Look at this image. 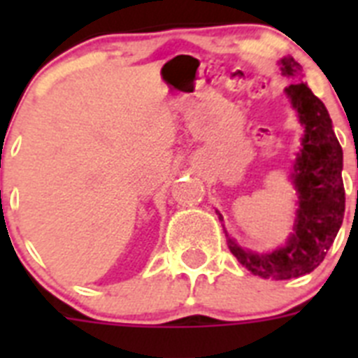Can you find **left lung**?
I'll return each instance as SVG.
<instances>
[{"label": "left lung", "mask_w": 358, "mask_h": 358, "mask_svg": "<svg viewBox=\"0 0 358 358\" xmlns=\"http://www.w3.org/2000/svg\"><path fill=\"white\" fill-rule=\"evenodd\" d=\"M281 75L290 82L285 94L301 123V147L290 170L296 189V217L289 238L281 248L256 252L236 243L224 227L227 245L236 260L255 276L292 280L312 273L327 256L344 218L343 148L324 103L303 82V68L294 57L278 61ZM218 220L224 222L222 215Z\"/></svg>", "instance_id": "1"}]
</instances>
